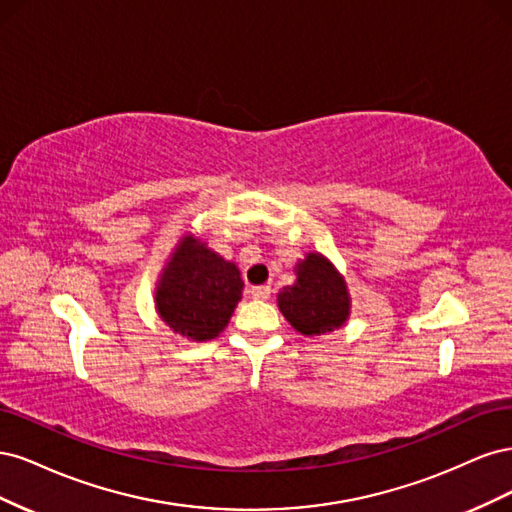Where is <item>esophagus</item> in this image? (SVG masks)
Listing matches in <instances>:
<instances>
[{"instance_id": "esophagus-1", "label": "esophagus", "mask_w": 512, "mask_h": 512, "mask_svg": "<svg viewBox=\"0 0 512 512\" xmlns=\"http://www.w3.org/2000/svg\"><path fill=\"white\" fill-rule=\"evenodd\" d=\"M250 292H252V297H254V299L265 301V299H269V297H271V286H254Z\"/></svg>"}]
</instances>
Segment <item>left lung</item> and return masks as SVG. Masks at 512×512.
<instances>
[{"label": "left lung", "mask_w": 512, "mask_h": 512, "mask_svg": "<svg viewBox=\"0 0 512 512\" xmlns=\"http://www.w3.org/2000/svg\"><path fill=\"white\" fill-rule=\"evenodd\" d=\"M297 284L277 294L284 318L303 335L339 329L348 318L350 299L346 284L329 260L309 254L297 265Z\"/></svg>", "instance_id": "left-lung-1"}]
</instances>
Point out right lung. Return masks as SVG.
<instances>
[{
    "mask_svg": "<svg viewBox=\"0 0 512 512\" xmlns=\"http://www.w3.org/2000/svg\"><path fill=\"white\" fill-rule=\"evenodd\" d=\"M241 290L239 269L188 237L164 269L156 303L162 320L175 333L205 342L224 331Z\"/></svg>",
    "mask_w": 512,
    "mask_h": 512,
    "instance_id": "obj_1",
    "label": "right lung"
}]
</instances>
